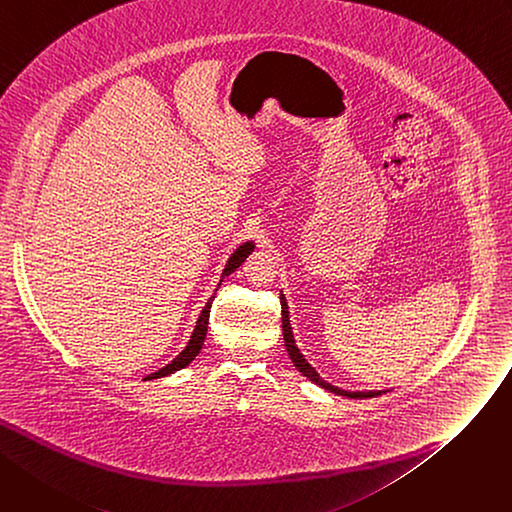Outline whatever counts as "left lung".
<instances>
[{
  "mask_svg": "<svg viewBox=\"0 0 512 512\" xmlns=\"http://www.w3.org/2000/svg\"><path fill=\"white\" fill-rule=\"evenodd\" d=\"M280 302H282V331H284V346H286V350H288L290 360L294 362V366L304 374L306 379L313 381V383H315V385H319V387H323L325 391H331V393H335V395H344V397H350V399H368V397H377V395L385 393V391H344V389L333 387V385H329L327 381H323V379L319 377V372H317L309 362H306V358L300 354V350H298V346H296V342H294V333H292V327H290V315H288V302H286V296H284V294H280Z\"/></svg>",
  "mask_w": 512,
  "mask_h": 512,
  "instance_id": "left-lung-1",
  "label": "left lung"
}]
</instances>
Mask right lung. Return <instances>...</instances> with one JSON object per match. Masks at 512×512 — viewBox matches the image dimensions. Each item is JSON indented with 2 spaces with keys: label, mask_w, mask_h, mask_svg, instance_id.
I'll use <instances>...</instances> for the list:
<instances>
[{
  "label": "right lung",
  "mask_w": 512,
  "mask_h": 512,
  "mask_svg": "<svg viewBox=\"0 0 512 512\" xmlns=\"http://www.w3.org/2000/svg\"><path fill=\"white\" fill-rule=\"evenodd\" d=\"M253 249H255V243H253V241H247V243H243L241 247H236V249H234V253L230 255L228 263H226V265H224V269H222V278H220V282H222L226 276H230L232 271H236L238 267H241V263H243V261L253 253ZM218 288H220V284H218ZM218 288L214 290V294L210 296V300L206 302V306H203V309H201V313H199V317H197V323H195V329H193V333H191V337H189L187 346L181 350V354H179L173 362H168L166 366H162L160 370H156V372L148 374V377H146L148 381H150V379L166 377V374H173V372H177V370H181V368L189 366V364L195 360V356L199 354V350H201V346H203V339H206V333H208L210 309H212V302H214V296H216Z\"/></svg>",
  "instance_id": "1"
}]
</instances>
